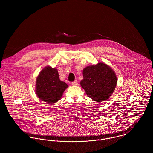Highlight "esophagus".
<instances>
[{
    "label": "esophagus",
    "instance_id": "obj_1",
    "mask_svg": "<svg viewBox=\"0 0 153 153\" xmlns=\"http://www.w3.org/2000/svg\"><path fill=\"white\" fill-rule=\"evenodd\" d=\"M72 85H74V86L77 85H78V81H77V80L74 81V82H72Z\"/></svg>",
    "mask_w": 153,
    "mask_h": 153
}]
</instances>
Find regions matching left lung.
I'll use <instances>...</instances> for the list:
<instances>
[{"label": "left lung", "mask_w": 153, "mask_h": 153, "mask_svg": "<svg viewBox=\"0 0 153 153\" xmlns=\"http://www.w3.org/2000/svg\"><path fill=\"white\" fill-rule=\"evenodd\" d=\"M83 79L80 84L88 97L97 102L108 100L114 92L117 84V76L107 64L99 62L83 69Z\"/></svg>", "instance_id": "8db88e82"}]
</instances>
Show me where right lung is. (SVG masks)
I'll return each mask as SVG.
<instances>
[{
  "instance_id": "add662e5",
  "label": "right lung",
  "mask_w": 153,
  "mask_h": 153,
  "mask_svg": "<svg viewBox=\"0 0 153 153\" xmlns=\"http://www.w3.org/2000/svg\"><path fill=\"white\" fill-rule=\"evenodd\" d=\"M68 85L59 78L56 68L46 66L41 71L36 81V94L38 97L48 104L59 100Z\"/></svg>"
}]
</instances>
